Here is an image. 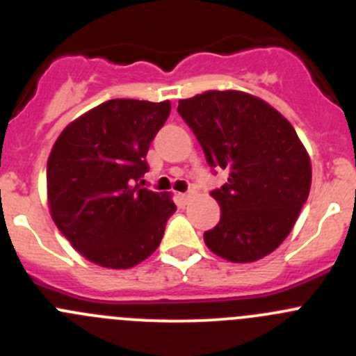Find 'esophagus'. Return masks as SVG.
<instances>
[{"label":"esophagus","instance_id":"obj_1","mask_svg":"<svg viewBox=\"0 0 356 356\" xmlns=\"http://www.w3.org/2000/svg\"><path fill=\"white\" fill-rule=\"evenodd\" d=\"M177 198H179V201H181L182 204H186L189 201V198H191V193H179Z\"/></svg>","mask_w":356,"mask_h":356}]
</instances>
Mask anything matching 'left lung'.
<instances>
[{
    "mask_svg": "<svg viewBox=\"0 0 356 356\" xmlns=\"http://www.w3.org/2000/svg\"><path fill=\"white\" fill-rule=\"evenodd\" d=\"M177 111L208 165L229 174L211 191L222 213L203 234L207 246L236 264L267 257L288 238L310 193V158L296 131L268 103L241 91H207L181 99Z\"/></svg>",
    "mask_w": 356,
    "mask_h": 356,
    "instance_id": "left-lung-1",
    "label": "left lung"
}]
</instances>
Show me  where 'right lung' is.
<instances>
[{
    "label": "right lung",
    "mask_w": 356,
    "mask_h": 356,
    "mask_svg": "<svg viewBox=\"0 0 356 356\" xmlns=\"http://www.w3.org/2000/svg\"><path fill=\"white\" fill-rule=\"evenodd\" d=\"M170 102L110 99L63 129L48 158L49 211L72 246L96 265L131 268L160 245L177 210L143 188L146 155Z\"/></svg>",
    "instance_id": "obj_1"
}]
</instances>
